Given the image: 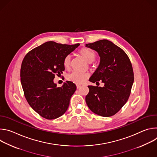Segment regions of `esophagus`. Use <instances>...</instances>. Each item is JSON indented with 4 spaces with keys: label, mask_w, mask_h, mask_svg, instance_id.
<instances>
[{
    "label": "esophagus",
    "mask_w": 157,
    "mask_h": 157,
    "mask_svg": "<svg viewBox=\"0 0 157 157\" xmlns=\"http://www.w3.org/2000/svg\"><path fill=\"white\" fill-rule=\"evenodd\" d=\"M80 87H81V85H79V84H76V87H77V89H79Z\"/></svg>",
    "instance_id": "34e87169"
}]
</instances>
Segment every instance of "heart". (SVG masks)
Wrapping results in <instances>:
<instances>
[{"label":"heart","instance_id":"b5f03b06","mask_svg":"<svg viewBox=\"0 0 157 157\" xmlns=\"http://www.w3.org/2000/svg\"><path fill=\"white\" fill-rule=\"evenodd\" d=\"M79 54L82 56L84 59L89 63H91L94 61L96 57V52L90 48H82L79 52ZM63 65L66 70H69L71 66V56L66 55L63 60ZM89 75L87 73H80L78 72H73L67 76L66 78L68 81H71L75 84H82L87 78Z\"/></svg>","mask_w":157,"mask_h":157}]
</instances>
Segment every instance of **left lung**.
<instances>
[{"label": "left lung", "mask_w": 157, "mask_h": 157, "mask_svg": "<svg viewBox=\"0 0 157 157\" xmlns=\"http://www.w3.org/2000/svg\"><path fill=\"white\" fill-rule=\"evenodd\" d=\"M86 47L96 51L101 59L89 81L104 83L103 87L88 86L86 102L94 113L102 117L113 116L130 96L134 81L132 63L122 49L107 40L88 43Z\"/></svg>", "instance_id": "left-lung-1"}]
</instances>
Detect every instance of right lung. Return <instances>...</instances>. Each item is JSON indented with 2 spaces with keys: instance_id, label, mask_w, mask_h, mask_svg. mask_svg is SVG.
Segmentation results:
<instances>
[{
  "instance_id": "1",
  "label": "right lung",
  "mask_w": 157,
  "mask_h": 157,
  "mask_svg": "<svg viewBox=\"0 0 157 157\" xmlns=\"http://www.w3.org/2000/svg\"><path fill=\"white\" fill-rule=\"evenodd\" d=\"M79 45L47 41L30 51L22 61L20 80L24 96L30 107L44 119H56L69 107L75 84L67 81L58 87L53 79L64 70L63 58Z\"/></svg>"
}]
</instances>
